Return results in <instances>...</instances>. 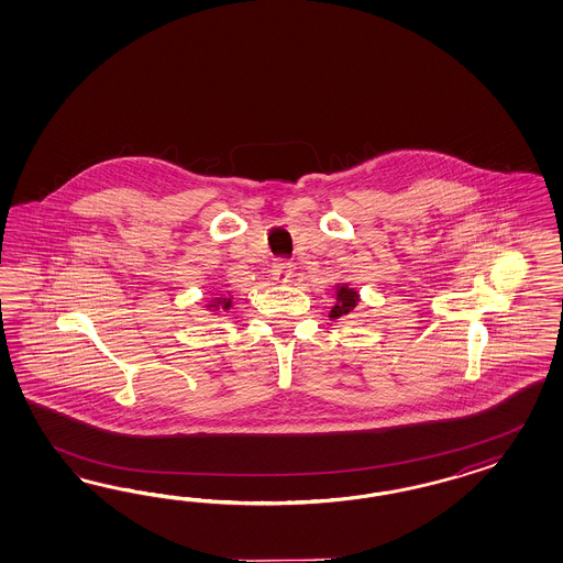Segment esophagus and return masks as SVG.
<instances>
[{"mask_svg":"<svg viewBox=\"0 0 563 563\" xmlns=\"http://www.w3.org/2000/svg\"><path fill=\"white\" fill-rule=\"evenodd\" d=\"M274 278L276 280H283V283H287L290 278L289 266H278L276 271H274Z\"/></svg>","mask_w":563,"mask_h":563,"instance_id":"obj_1","label":"esophagus"}]
</instances>
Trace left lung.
I'll return each instance as SVG.
<instances>
[{
  "instance_id": "1",
  "label": "left lung",
  "mask_w": 563,
  "mask_h": 563,
  "mask_svg": "<svg viewBox=\"0 0 563 563\" xmlns=\"http://www.w3.org/2000/svg\"><path fill=\"white\" fill-rule=\"evenodd\" d=\"M334 295H336V306H332L330 309V320H339L344 316H351L353 309L358 306L361 301V295L355 287H351L349 283H339L334 285Z\"/></svg>"
}]
</instances>
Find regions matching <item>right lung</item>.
Wrapping results in <instances>:
<instances>
[{
    "label": "right lung",
    "mask_w": 563,
    "mask_h": 563,
    "mask_svg": "<svg viewBox=\"0 0 563 563\" xmlns=\"http://www.w3.org/2000/svg\"><path fill=\"white\" fill-rule=\"evenodd\" d=\"M233 306V297L231 295H214L208 303H206V309L208 311H229Z\"/></svg>",
    "instance_id": "1"
}]
</instances>
